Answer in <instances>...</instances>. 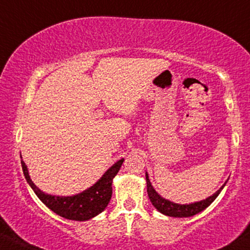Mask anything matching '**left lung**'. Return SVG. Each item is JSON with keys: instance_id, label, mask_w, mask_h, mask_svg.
<instances>
[{"instance_id": "1", "label": "left lung", "mask_w": 250, "mask_h": 250, "mask_svg": "<svg viewBox=\"0 0 250 250\" xmlns=\"http://www.w3.org/2000/svg\"><path fill=\"white\" fill-rule=\"evenodd\" d=\"M146 191H148V195L149 199L151 201V204L156 207L158 212L163 213V214L167 215V216H173V218H188V216L195 215L198 213L204 211L206 207H208L213 201L215 200V198L218 197L219 193H220L224 186L226 185L225 183L224 185L219 188L218 191L215 192L214 194L211 195V197L206 198L205 200H200L197 201V203L193 204H185V205H180V204H176L172 203V201L164 199L163 197H161L154 188H152L151 183H150L149 176L148 173H146Z\"/></svg>"}]
</instances>
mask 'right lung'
<instances>
[{"label":"right lung","mask_w":250,"mask_h":250,"mask_svg":"<svg viewBox=\"0 0 250 250\" xmlns=\"http://www.w3.org/2000/svg\"><path fill=\"white\" fill-rule=\"evenodd\" d=\"M22 157V156H21ZM125 159H120L115 164L104 172L94 185L91 186L87 190L83 191L81 193L71 197H58V195H51L44 193L34 184L30 179L28 167L22 161L23 173L25 176L26 182L31 186V188L37 194V197L43 201L44 205H46L51 211L58 214L62 218L68 219V220L76 221H86L89 219L94 218L106 208L110 198H112V183L114 177L119 172L120 167Z\"/></svg>","instance_id":"right-lung-1"}]
</instances>
